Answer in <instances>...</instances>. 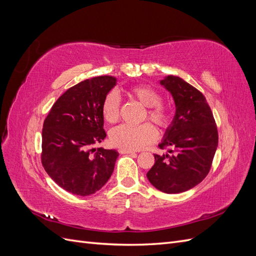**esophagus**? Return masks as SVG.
I'll list each match as a JSON object with an SVG mask.
<instances>
[{
    "instance_id": "obj_1",
    "label": "esophagus",
    "mask_w": 256,
    "mask_h": 256,
    "mask_svg": "<svg viewBox=\"0 0 256 256\" xmlns=\"http://www.w3.org/2000/svg\"><path fill=\"white\" fill-rule=\"evenodd\" d=\"M120 152H122V154H134L136 152L131 150H127V148H120Z\"/></svg>"
}]
</instances>
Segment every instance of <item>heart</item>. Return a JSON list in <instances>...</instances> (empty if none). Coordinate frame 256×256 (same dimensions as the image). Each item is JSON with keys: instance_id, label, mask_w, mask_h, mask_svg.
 <instances>
[{"instance_id": "heart-1", "label": "heart", "mask_w": 256, "mask_h": 256, "mask_svg": "<svg viewBox=\"0 0 256 256\" xmlns=\"http://www.w3.org/2000/svg\"><path fill=\"white\" fill-rule=\"evenodd\" d=\"M129 95L146 106L144 120L150 122L160 128H166L171 122V115L166 108L161 104L160 92L150 85H134L128 90ZM120 99L115 92H109L104 96L102 106V116L106 122L114 124L120 118ZM111 142L120 148L141 150L156 141L157 131L150 124H143L138 127L122 125L114 128L110 134Z\"/></svg>"}]
</instances>
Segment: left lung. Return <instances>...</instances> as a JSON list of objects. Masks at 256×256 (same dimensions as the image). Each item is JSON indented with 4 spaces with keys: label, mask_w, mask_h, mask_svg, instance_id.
Masks as SVG:
<instances>
[{
    "label": "left lung",
    "mask_w": 256,
    "mask_h": 256,
    "mask_svg": "<svg viewBox=\"0 0 256 256\" xmlns=\"http://www.w3.org/2000/svg\"><path fill=\"white\" fill-rule=\"evenodd\" d=\"M160 84L171 92L176 112L159 144L166 154H154L146 176L158 190L175 194L196 187L209 173L218 147V129L205 96L180 76H168Z\"/></svg>",
    "instance_id": "obj_1"
}]
</instances>
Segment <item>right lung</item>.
<instances>
[{
  "label": "right lung",
  "mask_w": 256,
  "mask_h": 256,
  "mask_svg": "<svg viewBox=\"0 0 256 256\" xmlns=\"http://www.w3.org/2000/svg\"><path fill=\"white\" fill-rule=\"evenodd\" d=\"M116 78L100 76L68 88L44 122L42 164L60 188L86 196L111 177L118 152L94 148L106 136L102 106Z\"/></svg>",
  "instance_id": "1"
}]
</instances>
